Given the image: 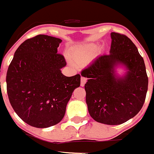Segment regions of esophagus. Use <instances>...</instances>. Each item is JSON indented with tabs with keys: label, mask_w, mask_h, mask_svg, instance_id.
<instances>
[{
	"label": "esophagus",
	"mask_w": 154,
	"mask_h": 154,
	"mask_svg": "<svg viewBox=\"0 0 154 154\" xmlns=\"http://www.w3.org/2000/svg\"><path fill=\"white\" fill-rule=\"evenodd\" d=\"M86 82H87V78L84 77H81V78H80V86L81 87H84Z\"/></svg>",
	"instance_id": "esophagus-1"
}]
</instances>
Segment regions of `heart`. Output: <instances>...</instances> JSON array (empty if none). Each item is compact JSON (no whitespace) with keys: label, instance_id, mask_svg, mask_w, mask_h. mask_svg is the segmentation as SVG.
Segmentation results:
<instances>
[{"label":"heart","instance_id":"b5f03b06","mask_svg":"<svg viewBox=\"0 0 154 154\" xmlns=\"http://www.w3.org/2000/svg\"><path fill=\"white\" fill-rule=\"evenodd\" d=\"M96 49L97 46L94 45H90L85 47L77 48L70 53V59L76 65H85L91 60Z\"/></svg>","mask_w":154,"mask_h":154}]
</instances>
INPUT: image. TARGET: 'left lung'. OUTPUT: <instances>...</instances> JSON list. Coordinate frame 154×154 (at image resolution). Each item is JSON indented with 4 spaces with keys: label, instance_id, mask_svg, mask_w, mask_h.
<instances>
[{
    "label": "left lung",
    "instance_id": "left-lung-1",
    "mask_svg": "<svg viewBox=\"0 0 154 154\" xmlns=\"http://www.w3.org/2000/svg\"><path fill=\"white\" fill-rule=\"evenodd\" d=\"M110 54L94 60L81 75L90 116L100 123L116 125L126 122L140 112L146 99L148 77L144 61L136 45L128 36L112 32ZM125 65L129 71L117 77L114 67Z\"/></svg>",
    "mask_w": 154,
    "mask_h": 154
}]
</instances>
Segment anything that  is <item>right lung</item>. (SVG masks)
<instances>
[{"instance_id":"add662e5","label":"right lung","mask_w":154,"mask_h":154,"mask_svg":"<svg viewBox=\"0 0 154 154\" xmlns=\"http://www.w3.org/2000/svg\"><path fill=\"white\" fill-rule=\"evenodd\" d=\"M61 39L46 35L28 38L14 53L7 73V91L17 116L32 127L55 125L64 118L80 75L66 77L67 64L57 53Z\"/></svg>"}]
</instances>
